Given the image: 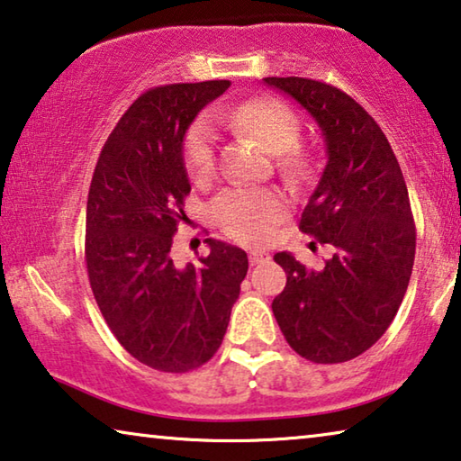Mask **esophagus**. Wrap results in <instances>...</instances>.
<instances>
[{
    "instance_id": "34e87169",
    "label": "esophagus",
    "mask_w": 461,
    "mask_h": 461,
    "mask_svg": "<svg viewBox=\"0 0 461 461\" xmlns=\"http://www.w3.org/2000/svg\"><path fill=\"white\" fill-rule=\"evenodd\" d=\"M268 260V252L265 250H250V265L257 267L260 262H267Z\"/></svg>"
}]
</instances>
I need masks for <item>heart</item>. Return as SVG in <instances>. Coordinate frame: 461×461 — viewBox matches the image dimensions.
I'll list each match as a JSON object with an SVG mask.
<instances>
[{
  "label": "heart",
  "mask_w": 461,
  "mask_h": 461,
  "mask_svg": "<svg viewBox=\"0 0 461 461\" xmlns=\"http://www.w3.org/2000/svg\"><path fill=\"white\" fill-rule=\"evenodd\" d=\"M213 121L231 133L252 137L268 153H279L281 174L289 182L312 176L313 159L297 145L302 135L294 108L275 98H252L213 113ZM215 133L207 121L196 122L186 135L185 164L188 176L204 185L215 174ZM287 209L285 196L275 188L231 186L217 194L211 204L215 223L230 238L244 244L262 242L281 221Z\"/></svg>",
  "instance_id": "obj_1"
}]
</instances>
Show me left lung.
I'll list each match as a JSON object with an SVG mask.
<instances>
[{"label":"left lung","instance_id":"1","mask_svg":"<svg viewBox=\"0 0 461 461\" xmlns=\"http://www.w3.org/2000/svg\"><path fill=\"white\" fill-rule=\"evenodd\" d=\"M265 82L295 98L322 129L328 164L299 230L334 248L320 270L275 254L287 285L273 313L303 359L345 363L382 339L404 299L416 250L408 188L384 131L348 94L308 77Z\"/></svg>","mask_w":461,"mask_h":461}]
</instances>
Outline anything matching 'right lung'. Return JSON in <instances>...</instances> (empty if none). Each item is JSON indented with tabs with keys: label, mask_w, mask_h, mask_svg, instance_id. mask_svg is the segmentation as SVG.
<instances>
[{
	"label": "right lung",
	"mask_w": 461,
	"mask_h": 461,
	"mask_svg": "<svg viewBox=\"0 0 461 461\" xmlns=\"http://www.w3.org/2000/svg\"><path fill=\"white\" fill-rule=\"evenodd\" d=\"M228 79L143 92L116 122L94 167L86 268L108 328L139 363L186 374L217 353L248 273L242 248L207 238V257L180 267L172 238L191 193L182 143Z\"/></svg>",
	"instance_id": "right-lung-1"
}]
</instances>
